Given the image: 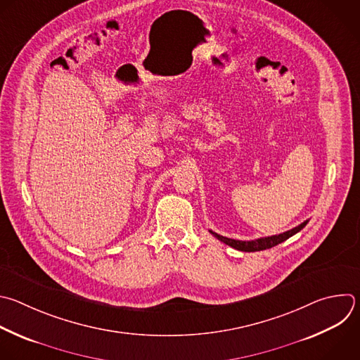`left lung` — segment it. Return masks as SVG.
Wrapping results in <instances>:
<instances>
[{
    "label": "left lung",
    "instance_id": "obj_1",
    "mask_svg": "<svg viewBox=\"0 0 360 360\" xmlns=\"http://www.w3.org/2000/svg\"><path fill=\"white\" fill-rule=\"evenodd\" d=\"M308 223V220H305L304 223H301L300 226L288 230V231H284V233H280V234H276V236H269V237H262V238H257V240H252V242H242V240H234V238H229V237H224V236H220L212 230H209L216 238H219L220 242L226 243L227 246L236 249V250H240V252H260V250H266V249H271L283 242H285L287 238H290L291 236H294L295 233H298L301 229L305 227V224Z\"/></svg>",
    "mask_w": 360,
    "mask_h": 360
}]
</instances>
